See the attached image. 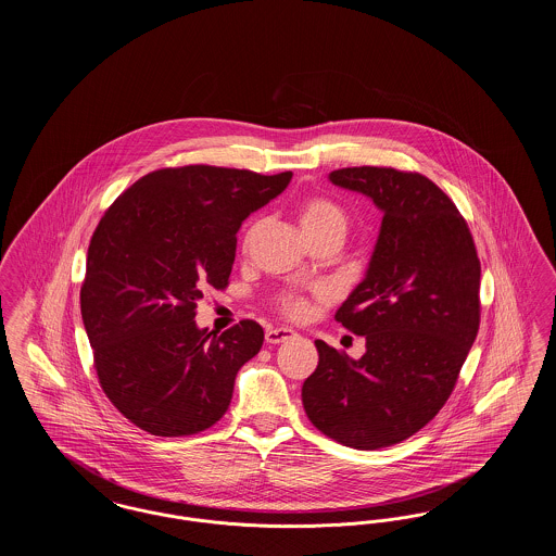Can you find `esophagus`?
Masks as SVG:
<instances>
[{"instance_id":"obj_1","label":"esophagus","mask_w":556,"mask_h":556,"mask_svg":"<svg viewBox=\"0 0 556 556\" xmlns=\"http://www.w3.org/2000/svg\"><path fill=\"white\" fill-rule=\"evenodd\" d=\"M295 333L288 329V327H275V329H268L266 331L265 340L266 344H281V342H288Z\"/></svg>"}]
</instances>
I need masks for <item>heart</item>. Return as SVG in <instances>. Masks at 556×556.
Returning a JSON list of instances; mask_svg holds the SVG:
<instances>
[{
	"mask_svg": "<svg viewBox=\"0 0 556 556\" xmlns=\"http://www.w3.org/2000/svg\"><path fill=\"white\" fill-rule=\"evenodd\" d=\"M300 223L306 231V236L318 233L325 229H345V214L338 204L323 200V198H313L308 202L302 204L300 208ZM258 223H254L248 233H245V245H250V241L258 233ZM318 295H323V290H317ZM279 308L283 311V315L290 318H304L308 315V300L304 295L298 293H286L279 300Z\"/></svg>",
	"mask_w": 556,
	"mask_h": 556,
	"instance_id": "heart-1",
	"label": "heart"
}]
</instances>
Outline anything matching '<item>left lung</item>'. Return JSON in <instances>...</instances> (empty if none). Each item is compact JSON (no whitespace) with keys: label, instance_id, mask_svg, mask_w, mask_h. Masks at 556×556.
Masks as SVG:
<instances>
[{"label":"left lung","instance_id":"left-lung-1","mask_svg":"<svg viewBox=\"0 0 556 556\" xmlns=\"http://www.w3.org/2000/svg\"><path fill=\"white\" fill-rule=\"evenodd\" d=\"M383 212L365 279L336 320L367 340L354 361L317 340L302 386L311 424L358 450L394 446L446 404L479 329L476 243L448 195L419 173L354 166L329 173Z\"/></svg>","mask_w":556,"mask_h":556}]
</instances>
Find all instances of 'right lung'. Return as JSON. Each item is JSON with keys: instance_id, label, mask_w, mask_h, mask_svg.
Returning a JSON list of instances; mask_svg holds the SVG:
<instances>
[{"instance_id": "1", "label": "right lung", "mask_w": 556, "mask_h": 556, "mask_svg": "<svg viewBox=\"0 0 556 556\" xmlns=\"http://www.w3.org/2000/svg\"><path fill=\"white\" fill-rule=\"evenodd\" d=\"M290 181V170L160 168L102 216L80 315L104 394L139 429L193 435L227 413L236 375L265 331L245 318L216 336L195 325V308L208 288H227L241 223Z\"/></svg>"}]
</instances>
